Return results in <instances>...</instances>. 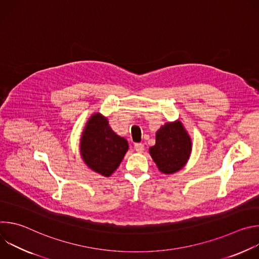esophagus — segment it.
Masks as SVG:
<instances>
[{
  "mask_svg": "<svg viewBox=\"0 0 259 259\" xmlns=\"http://www.w3.org/2000/svg\"><path fill=\"white\" fill-rule=\"evenodd\" d=\"M134 149L137 153H142L144 151V144L143 143H135L134 144Z\"/></svg>",
  "mask_w": 259,
  "mask_h": 259,
  "instance_id": "obj_1",
  "label": "esophagus"
}]
</instances>
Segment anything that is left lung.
Wrapping results in <instances>:
<instances>
[{
  "mask_svg": "<svg viewBox=\"0 0 259 259\" xmlns=\"http://www.w3.org/2000/svg\"><path fill=\"white\" fill-rule=\"evenodd\" d=\"M192 152V139L180 121L169 122L156 133V144L150 154L159 170L173 174L186 166Z\"/></svg>",
  "mask_w": 259,
  "mask_h": 259,
  "instance_id": "obj_1",
  "label": "left lung"
}]
</instances>
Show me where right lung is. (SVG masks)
I'll return each mask as SVG.
<instances>
[{
    "label": "right lung",
    "mask_w": 259,
    "mask_h": 259,
    "mask_svg": "<svg viewBox=\"0 0 259 259\" xmlns=\"http://www.w3.org/2000/svg\"><path fill=\"white\" fill-rule=\"evenodd\" d=\"M128 147V141L112 130L105 117L97 113L89 118L81 137L80 152L91 170L110 176L121 164Z\"/></svg>",
    "instance_id": "right-lung-1"
}]
</instances>
